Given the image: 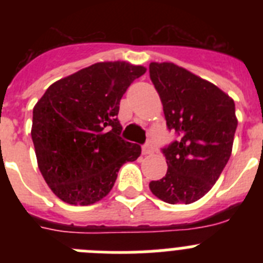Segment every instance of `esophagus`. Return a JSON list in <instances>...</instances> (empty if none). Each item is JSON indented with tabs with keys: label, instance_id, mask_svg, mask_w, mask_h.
<instances>
[{
	"label": "esophagus",
	"instance_id": "esophagus-1",
	"mask_svg": "<svg viewBox=\"0 0 263 263\" xmlns=\"http://www.w3.org/2000/svg\"><path fill=\"white\" fill-rule=\"evenodd\" d=\"M154 153V146H153V143H146L145 146L142 147V154L143 155H148V154H153Z\"/></svg>",
	"mask_w": 263,
	"mask_h": 263
}]
</instances>
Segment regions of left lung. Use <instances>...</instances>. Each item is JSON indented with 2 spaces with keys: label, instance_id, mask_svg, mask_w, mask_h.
Returning <instances> with one entry per match:
<instances>
[{
  "label": "left lung",
  "instance_id": "8db88e82",
  "mask_svg": "<svg viewBox=\"0 0 263 263\" xmlns=\"http://www.w3.org/2000/svg\"><path fill=\"white\" fill-rule=\"evenodd\" d=\"M148 72L167 127L180 134L163 148L166 175L148 187L168 204H191L213 187L231 158L237 129L234 101L215 84L174 63L153 62Z\"/></svg>",
  "mask_w": 263,
  "mask_h": 263
}]
</instances>
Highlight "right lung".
<instances>
[{"label":"right lung","instance_id":"obj_1","mask_svg":"<svg viewBox=\"0 0 263 263\" xmlns=\"http://www.w3.org/2000/svg\"><path fill=\"white\" fill-rule=\"evenodd\" d=\"M143 66L100 62L51 84L32 109L41 174L67 204L90 205L110 192L118 170L141 155L120 137V101Z\"/></svg>","mask_w":263,"mask_h":263}]
</instances>
